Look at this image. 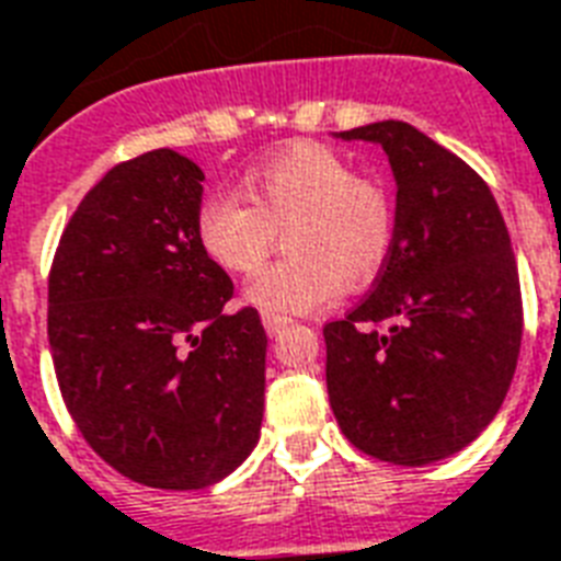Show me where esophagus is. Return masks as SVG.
I'll return each instance as SVG.
<instances>
[{"label": "esophagus", "instance_id": "esophagus-1", "mask_svg": "<svg viewBox=\"0 0 561 561\" xmlns=\"http://www.w3.org/2000/svg\"><path fill=\"white\" fill-rule=\"evenodd\" d=\"M262 323L267 329V335H279L282 329L290 327V318H282V314H273V311H264Z\"/></svg>", "mask_w": 561, "mask_h": 561}]
</instances>
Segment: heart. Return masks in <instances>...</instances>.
<instances>
[{"instance_id":"b5f03b06","label":"heart","mask_w":561,"mask_h":561,"mask_svg":"<svg viewBox=\"0 0 561 561\" xmlns=\"http://www.w3.org/2000/svg\"><path fill=\"white\" fill-rule=\"evenodd\" d=\"M241 196H205L194 234L205 259L232 276L267 262L276 232L286 229L279 262L262 271L247 299L264 311L306 314L362 288L391 259L394 199L382 182L356 176L350 161L320 144H290L252 167Z\"/></svg>"}]
</instances>
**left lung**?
I'll use <instances>...</instances> for the list:
<instances>
[{"label":"left lung","mask_w":561,"mask_h":561,"mask_svg":"<svg viewBox=\"0 0 561 561\" xmlns=\"http://www.w3.org/2000/svg\"><path fill=\"white\" fill-rule=\"evenodd\" d=\"M374 140L397 179V234L356 309L323 327L327 391L347 442L430 465L494 421L515 376L524 306L515 252L485 179L403 119L341 131Z\"/></svg>","instance_id":"left-lung-1"}]
</instances>
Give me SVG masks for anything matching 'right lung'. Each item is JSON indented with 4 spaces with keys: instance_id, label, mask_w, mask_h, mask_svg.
<instances>
[{
    "instance_id": "add662e5",
    "label": "right lung",
    "mask_w": 561,
    "mask_h": 561,
    "mask_svg": "<svg viewBox=\"0 0 561 561\" xmlns=\"http://www.w3.org/2000/svg\"><path fill=\"white\" fill-rule=\"evenodd\" d=\"M205 173L152 149L84 194L49 271L46 332L64 405L128 480L194 491L259 442L264 335L194 234Z\"/></svg>"
}]
</instances>
